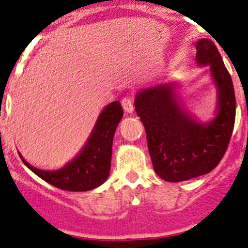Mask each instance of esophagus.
Here are the masks:
<instances>
[{
    "mask_svg": "<svg viewBox=\"0 0 248 248\" xmlns=\"http://www.w3.org/2000/svg\"><path fill=\"white\" fill-rule=\"evenodd\" d=\"M121 106L126 112H129V114H131V112H133V110H134L133 101H132V98H129V97H124V98L122 99Z\"/></svg>",
    "mask_w": 248,
    "mask_h": 248,
    "instance_id": "1",
    "label": "esophagus"
}]
</instances>
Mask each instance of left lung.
<instances>
[{
	"label": "left lung",
	"instance_id": "1",
	"mask_svg": "<svg viewBox=\"0 0 248 248\" xmlns=\"http://www.w3.org/2000/svg\"><path fill=\"white\" fill-rule=\"evenodd\" d=\"M199 67H210L217 92L211 121H198L186 111L176 82L145 87L134 106L144 124L147 147L156 174L168 182H180L207 174L227 151L235 122V93L231 74L211 39L196 43Z\"/></svg>",
	"mask_w": 248,
	"mask_h": 248
}]
</instances>
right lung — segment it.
Masks as SVG:
<instances>
[{
	"mask_svg": "<svg viewBox=\"0 0 248 248\" xmlns=\"http://www.w3.org/2000/svg\"><path fill=\"white\" fill-rule=\"evenodd\" d=\"M124 116L120 102L108 104L97 119L96 124L81 151L71 162L57 170H42L21 157L25 166L47 184L72 192L91 191L108 179L111 162L112 139L117 124Z\"/></svg>",
	"mask_w": 248,
	"mask_h": 248,
	"instance_id": "1",
	"label": "right lung"
}]
</instances>
